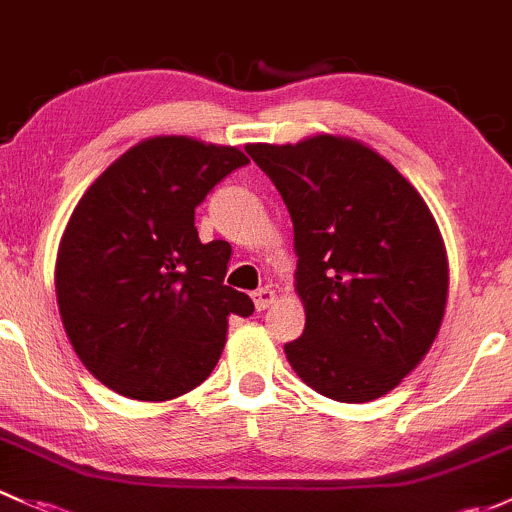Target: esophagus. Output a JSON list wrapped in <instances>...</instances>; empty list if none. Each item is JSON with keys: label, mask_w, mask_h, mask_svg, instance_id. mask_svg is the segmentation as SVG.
Masks as SVG:
<instances>
[{"label": "esophagus", "mask_w": 512, "mask_h": 512, "mask_svg": "<svg viewBox=\"0 0 512 512\" xmlns=\"http://www.w3.org/2000/svg\"><path fill=\"white\" fill-rule=\"evenodd\" d=\"M273 300H276V293H273V288L263 286V288H258V291H254V305H256V310H266L268 305L273 303Z\"/></svg>", "instance_id": "esophagus-1"}]
</instances>
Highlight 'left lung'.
<instances>
[{"label": "left lung", "mask_w": 512, "mask_h": 512, "mask_svg": "<svg viewBox=\"0 0 512 512\" xmlns=\"http://www.w3.org/2000/svg\"><path fill=\"white\" fill-rule=\"evenodd\" d=\"M293 221L305 330L291 367L323 397L372 402L424 360L441 328L449 261L429 207L365 142L313 135L246 145Z\"/></svg>", "instance_id": "1"}]
</instances>
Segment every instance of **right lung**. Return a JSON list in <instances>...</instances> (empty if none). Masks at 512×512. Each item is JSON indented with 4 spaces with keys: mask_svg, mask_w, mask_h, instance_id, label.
I'll use <instances>...</instances> for the list:
<instances>
[{
    "mask_svg": "<svg viewBox=\"0 0 512 512\" xmlns=\"http://www.w3.org/2000/svg\"><path fill=\"white\" fill-rule=\"evenodd\" d=\"M249 165L187 135L142 140L73 209L56 256V300L73 350L113 392L167 402L217 367L229 315L254 303L224 286L231 246L202 244L194 209Z\"/></svg>",
    "mask_w": 512,
    "mask_h": 512,
    "instance_id": "add662e5",
    "label": "right lung"
}]
</instances>
